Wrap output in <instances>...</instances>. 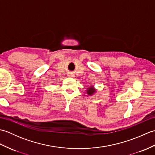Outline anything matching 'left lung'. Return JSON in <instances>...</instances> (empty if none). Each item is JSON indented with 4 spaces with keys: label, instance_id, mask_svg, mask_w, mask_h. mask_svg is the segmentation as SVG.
<instances>
[{
    "label": "left lung",
    "instance_id": "1",
    "mask_svg": "<svg viewBox=\"0 0 155 155\" xmlns=\"http://www.w3.org/2000/svg\"><path fill=\"white\" fill-rule=\"evenodd\" d=\"M87 93L88 94V95H93V94L95 93V92H96V90L94 89V88L93 87V86H92L89 88H88V89L87 91Z\"/></svg>",
    "mask_w": 155,
    "mask_h": 155
}]
</instances>
